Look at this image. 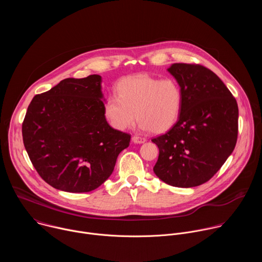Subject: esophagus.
<instances>
[{"mask_svg":"<svg viewBox=\"0 0 262 262\" xmlns=\"http://www.w3.org/2000/svg\"><path fill=\"white\" fill-rule=\"evenodd\" d=\"M132 140H133V142H134V143H137V144H141V143H144V142L146 141V139H145V138L140 137V136H133Z\"/></svg>","mask_w":262,"mask_h":262,"instance_id":"1","label":"esophagus"}]
</instances>
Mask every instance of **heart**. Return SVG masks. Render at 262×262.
<instances>
[{"label": "heart", "mask_w": 262, "mask_h": 262, "mask_svg": "<svg viewBox=\"0 0 262 262\" xmlns=\"http://www.w3.org/2000/svg\"><path fill=\"white\" fill-rule=\"evenodd\" d=\"M116 95L105 99L103 113L110 125L117 130L132 127L138 118L143 129L163 134L179 119L183 94L173 78L161 80L148 74H137L121 80Z\"/></svg>", "instance_id": "1"}]
</instances>
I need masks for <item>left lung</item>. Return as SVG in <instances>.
I'll use <instances>...</instances> for the list:
<instances>
[{
  "label": "left lung",
  "mask_w": 262,
  "mask_h": 262,
  "mask_svg": "<svg viewBox=\"0 0 262 262\" xmlns=\"http://www.w3.org/2000/svg\"><path fill=\"white\" fill-rule=\"evenodd\" d=\"M168 71L181 87L183 102L177 123L151 139L160 149L154 171L167 184L193 188L208 181L232 154L237 141L238 106L210 69L174 63Z\"/></svg>",
  "instance_id": "obj_1"
}]
</instances>
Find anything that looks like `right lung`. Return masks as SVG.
Instances as JSON below:
<instances>
[{
  "mask_svg": "<svg viewBox=\"0 0 262 262\" xmlns=\"http://www.w3.org/2000/svg\"><path fill=\"white\" fill-rule=\"evenodd\" d=\"M101 77L68 78L37 94L23 122L28 156L40 177L70 193L97 189L114 170L130 135L111 127L103 113Z\"/></svg>",
  "mask_w": 262,
  "mask_h": 262,
  "instance_id": "right-lung-1",
  "label": "right lung"
}]
</instances>
